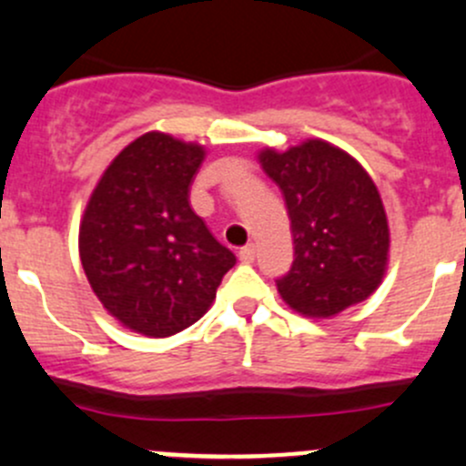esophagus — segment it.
<instances>
[{"mask_svg": "<svg viewBox=\"0 0 466 466\" xmlns=\"http://www.w3.org/2000/svg\"><path fill=\"white\" fill-rule=\"evenodd\" d=\"M257 257V248L252 246V243H248V246H243L241 250H238V259H241V263H252L255 261Z\"/></svg>", "mask_w": 466, "mask_h": 466, "instance_id": "esophagus-1", "label": "esophagus"}]
</instances>
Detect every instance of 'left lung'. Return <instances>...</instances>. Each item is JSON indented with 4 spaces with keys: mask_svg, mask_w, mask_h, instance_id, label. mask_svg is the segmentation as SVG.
I'll return each mask as SVG.
<instances>
[{
    "mask_svg": "<svg viewBox=\"0 0 466 466\" xmlns=\"http://www.w3.org/2000/svg\"><path fill=\"white\" fill-rule=\"evenodd\" d=\"M257 157L281 189L293 232V266L277 279L284 302L307 318H331L368 299L390 257L388 216L370 173L324 139Z\"/></svg>",
    "mask_w": 466,
    "mask_h": 466,
    "instance_id": "8db88e82",
    "label": "left lung"
}]
</instances>
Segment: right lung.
I'll return each mask as SVG.
<instances>
[{
	"instance_id": "1",
	"label": "right lung",
	"mask_w": 466,
	"mask_h": 466,
	"mask_svg": "<svg viewBox=\"0 0 466 466\" xmlns=\"http://www.w3.org/2000/svg\"><path fill=\"white\" fill-rule=\"evenodd\" d=\"M205 146L167 133L130 142L89 196L78 252L98 302L126 329L167 338L216 299L237 257L189 205Z\"/></svg>"
}]
</instances>
